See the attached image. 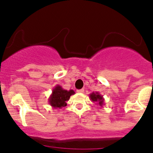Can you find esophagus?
I'll return each instance as SVG.
<instances>
[{
	"instance_id": "1",
	"label": "esophagus",
	"mask_w": 153,
	"mask_h": 153,
	"mask_svg": "<svg viewBox=\"0 0 153 153\" xmlns=\"http://www.w3.org/2000/svg\"><path fill=\"white\" fill-rule=\"evenodd\" d=\"M84 92V89H80V90H77V93H79V94H82Z\"/></svg>"
}]
</instances>
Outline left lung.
Returning a JSON list of instances; mask_svg holds the SVG:
<instances>
[{"instance_id":"1","label":"left lung","mask_w":153,"mask_h":153,"mask_svg":"<svg viewBox=\"0 0 153 153\" xmlns=\"http://www.w3.org/2000/svg\"><path fill=\"white\" fill-rule=\"evenodd\" d=\"M90 99L93 102H96V104L99 105L101 107H103L104 105V99L102 95H101L99 92H93L89 95Z\"/></svg>"}]
</instances>
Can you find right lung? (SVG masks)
I'll use <instances>...</instances> for the list:
<instances>
[{
	"instance_id": "obj_1",
	"label": "right lung",
	"mask_w": 153,
	"mask_h": 153,
	"mask_svg": "<svg viewBox=\"0 0 153 153\" xmlns=\"http://www.w3.org/2000/svg\"><path fill=\"white\" fill-rule=\"evenodd\" d=\"M74 94L75 91L73 90H65L62 86L57 85L52 89V93L49 97L48 102L52 108L60 109L62 107L67 106L66 101L70 99L72 95Z\"/></svg>"
}]
</instances>
